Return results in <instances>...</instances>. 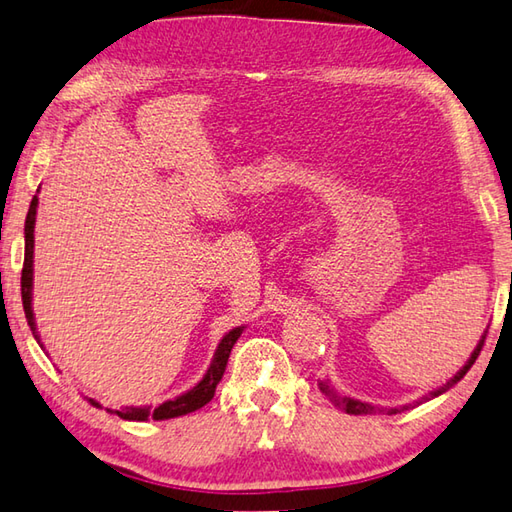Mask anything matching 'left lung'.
I'll use <instances>...</instances> for the list:
<instances>
[{
  "instance_id": "1",
  "label": "left lung",
  "mask_w": 512,
  "mask_h": 512,
  "mask_svg": "<svg viewBox=\"0 0 512 512\" xmlns=\"http://www.w3.org/2000/svg\"><path fill=\"white\" fill-rule=\"evenodd\" d=\"M486 334H488V330L484 332V336H481V341L477 343V347L475 350H472V354H470V359L466 361V365L464 368H461L455 376H452V379L443 385V388H439V390H435V392H430L428 397H423L421 401H428V399H435V397H439V394H443L446 390H450L452 385L455 383H459L461 379H464L466 376V372L472 368V363L477 361V356H479V352H481V347H484V341H486ZM318 388H321V392L325 394L327 399H330L334 406H339L341 410H345L347 414H372V412H383V408H374V406H370V403H363V401H359V399H352V397H341L339 392H336L330 383L327 381H321L318 383ZM421 401H417V403H421ZM417 403H406V406H401V408H385V412L388 414H397V412H403V410H410V408H414L417 406Z\"/></svg>"
}]
</instances>
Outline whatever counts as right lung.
Listing matches in <instances>:
<instances>
[{
    "label": "right lung",
    "instance_id": "obj_1",
    "mask_svg": "<svg viewBox=\"0 0 512 512\" xmlns=\"http://www.w3.org/2000/svg\"><path fill=\"white\" fill-rule=\"evenodd\" d=\"M35 214H37V196H33L31 200V207H28V216H26V225H24V267H22V303H24V314H26V321L31 325V332L40 343V334H37V327H35V316H33V247H35ZM245 327H234V330L227 332L223 336V341L218 343L216 352H214V359H211L209 368L205 372V376L194 385V388L187 390L185 394H180V397L171 399L160 403L158 408H122V410H115L120 419H127V421H149V419H156V421H165V419H173V417H182V414H189V412H196L202 406H207V403L214 399L216 394V385L220 383L227 368V361H229V354H231V347L238 341V336L243 334ZM91 406L95 408H102L98 401L89 399ZM111 412V410H109Z\"/></svg>",
    "mask_w": 512,
    "mask_h": 512
}]
</instances>
